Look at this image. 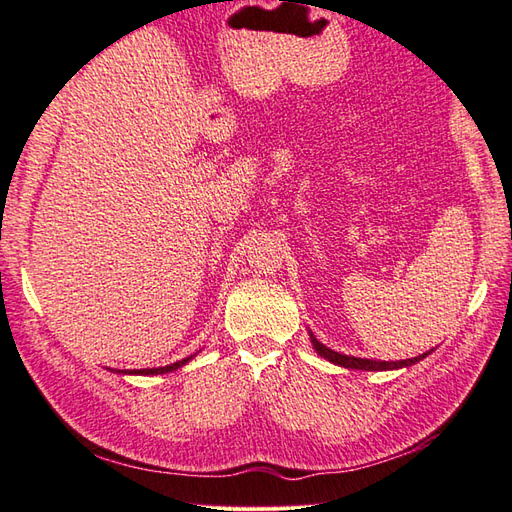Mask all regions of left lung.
<instances>
[{"mask_svg": "<svg viewBox=\"0 0 512 512\" xmlns=\"http://www.w3.org/2000/svg\"><path fill=\"white\" fill-rule=\"evenodd\" d=\"M310 341L314 345V350H317L323 358H328L330 363H336L341 367H347V369H365V372H383V369H398V367H407V365H413L422 361L424 356L427 354H420L416 358H407V361H369V358H356V356H345V354H339L330 350V347H325L323 343H319L317 339H314V334H310Z\"/></svg>", "mask_w": 512, "mask_h": 512, "instance_id": "8db88e82", "label": "left lung"}]
</instances>
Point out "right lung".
<instances>
[{
    "mask_svg": "<svg viewBox=\"0 0 512 512\" xmlns=\"http://www.w3.org/2000/svg\"><path fill=\"white\" fill-rule=\"evenodd\" d=\"M191 361V356L189 358H182V361H178V363H171V365H165V367H154V369H140V372H129V374H167V372H173V369H178V367H182L184 363H189Z\"/></svg>",
    "mask_w": 512,
    "mask_h": 512,
    "instance_id": "obj_1",
    "label": "right lung"
}]
</instances>
